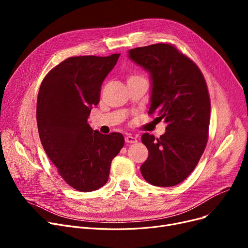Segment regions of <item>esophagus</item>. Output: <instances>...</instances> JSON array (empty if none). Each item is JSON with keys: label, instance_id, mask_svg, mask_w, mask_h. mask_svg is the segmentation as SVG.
I'll use <instances>...</instances> for the list:
<instances>
[{"label": "esophagus", "instance_id": "obj_1", "mask_svg": "<svg viewBox=\"0 0 248 248\" xmlns=\"http://www.w3.org/2000/svg\"><path fill=\"white\" fill-rule=\"evenodd\" d=\"M124 140L125 142H127V144H134V142H137L138 140L136 137L134 136H131V135H127L125 138H124Z\"/></svg>", "mask_w": 248, "mask_h": 248}]
</instances>
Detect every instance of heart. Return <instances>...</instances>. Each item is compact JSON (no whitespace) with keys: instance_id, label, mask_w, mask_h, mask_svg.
<instances>
[{"instance_id":"b5f03b06","label":"heart","mask_w":248,"mask_h":248,"mask_svg":"<svg viewBox=\"0 0 248 248\" xmlns=\"http://www.w3.org/2000/svg\"><path fill=\"white\" fill-rule=\"evenodd\" d=\"M136 78H142V77H140V76H139V75H136V74H132V75L128 76L127 81H128V80H132V79H136Z\"/></svg>"}]
</instances>
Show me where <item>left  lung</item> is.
Returning a JSON list of instances; mask_svg holds the SVG:
<instances>
[{"mask_svg":"<svg viewBox=\"0 0 248 248\" xmlns=\"http://www.w3.org/2000/svg\"><path fill=\"white\" fill-rule=\"evenodd\" d=\"M128 57L150 72L149 114L157 113L167 124L159 139L148 133L141 136L149 157L140 173L154 186H175L194 171L207 145L211 104L205 78L172 44L131 49Z\"/></svg>","mask_w":248,"mask_h":248,"instance_id":"1","label":"left lung"}]
</instances>
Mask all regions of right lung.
Returning a JSON list of instances; mask_svg holds the SVG:
<instances>
[{"label": "right lung", "instance_id": "1", "mask_svg": "<svg viewBox=\"0 0 248 248\" xmlns=\"http://www.w3.org/2000/svg\"><path fill=\"white\" fill-rule=\"evenodd\" d=\"M119 57H69L48 72L39 89L36 116L42 146L59 175L77 191L106 185L111 161L124 145L122 134L102 135L87 123Z\"/></svg>", "mask_w": 248, "mask_h": 248}]
</instances>
